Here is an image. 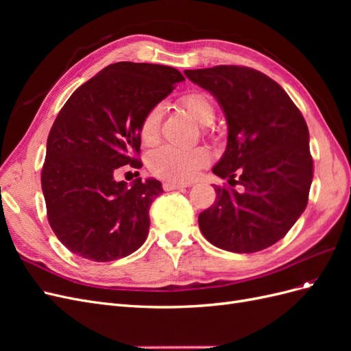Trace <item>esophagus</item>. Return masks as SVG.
Listing matches in <instances>:
<instances>
[{
	"label": "esophagus",
	"instance_id": "34e87169",
	"mask_svg": "<svg viewBox=\"0 0 351 351\" xmlns=\"http://www.w3.org/2000/svg\"><path fill=\"white\" fill-rule=\"evenodd\" d=\"M189 184H183V183H176V182H165L164 184H162V187H164V190H182V189H184V187H187Z\"/></svg>",
	"mask_w": 351,
	"mask_h": 351
}]
</instances>
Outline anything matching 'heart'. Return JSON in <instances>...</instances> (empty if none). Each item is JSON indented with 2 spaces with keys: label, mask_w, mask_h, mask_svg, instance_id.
I'll use <instances>...</instances> for the list:
<instances>
[{
  "label": "heart",
  "mask_w": 351,
  "mask_h": 351,
  "mask_svg": "<svg viewBox=\"0 0 351 351\" xmlns=\"http://www.w3.org/2000/svg\"><path fill=\"white\" fill-rule=\"evenodd\" d=\"M183 110L192 117L195 121L202 125H208L214 121L215 107L210 98L204 92H187L178 99ZM162 108L154 107L147 111L139 127L141 139L145 145H154L159 136V125H161ZM210 161V154L202 146L195 147H174L162 146L151 152L147 156V168L149 171L159 177L169 180V182L186 183L192 180L200 168L208 165Z\"/></svg>",
  "instance_id": "1"
}]
</instances>
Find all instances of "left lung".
Returning a JSON list of instances; mask_svg holds the SVG:
<instances>
[{"mask_svg":"<svg viewBox=\"0 0 351 351\" xmlns=\"http://www.w3.org/2000/svg\"><path fill=\"white\" fill-rule=\"evenodd\" d=\"M224 111L227 149L212 173L234 189L215 186L217 200L200 212L199 228L214 246L253 253L281 240L306 209L313 177L309 130L287 92L250 67L186 70Z\"/></svg>","mask_w":351,"mask_h":351,"instance_id":"left-lung-1","label":"left lung"}]
</instances>
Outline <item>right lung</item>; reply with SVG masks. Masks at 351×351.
<instances>
[{"instance_id": "right-lung-1", "label": "right lung", "mask_w": 351, "mask_h": 351, "mask_svg": "<svg viewBox=\"0 0 351 351\" xmlns=\"http://www.w3.org/2000/svg\"><path fill=\"white\" fill-rule=\"evenodd\" d=\"M174 67L121 61L73 92L52 124L40 183L57 239L77 256H129L149 232V208L164 190L155 178L115 182L117 168H141L145 114L173 92Z\"/></svg>"}]
</instances>
